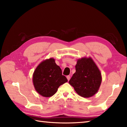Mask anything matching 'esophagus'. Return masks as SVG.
<instances>
[{"label": "esophagus", "mask_w": 127, "mask_h": 127, "mask_svg": "<svg viewBox=\"0 0 127 127\" xmlns=\"http://www.w3.org/2000/svg\"><path fill=\"white\" fill-rule=\"evenodd\" d=\"M66 78H67V79H68V80L69 81V80L70 79V76L69 75H68V76H66Z\"/></svg>", "instance_id": "obj_1"}]
</instances>
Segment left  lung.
<instances>
[{"instance_id": "8db88e82", "label": "left lung", "mask_w": 127, "mask_h": 127, "mask_svg": "<svg viewBox=\"0 0 127 127\" xmlns=\"http://www.w3.org/2000/svg\"><path fill=\"white\" fill-rule=\"evenodd\" d=\"M76 72L69 81L75 92L83 98H90L99 90L102 81L101 73L91 57L78 59Z\"/></svg>"}]
</instances>
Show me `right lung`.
Here are the masks:
<instances>
[{"mask_svg": "<svg viewBox=\"0 0 127 127\" xmlns=\"http://www.w3.org/2000/svg\"><path fill=\"white\" fill-rule=\"evenodd\" d=\"M32 81L37 93L44 97L52 96L59 86L68 82L53 58L45 59L37 66L33 72Z\"/></svg>", "mask_w": 127, "mask_h": 127, "instance_id": "right-lung-1", "label": "right lung"}]
</instances>
